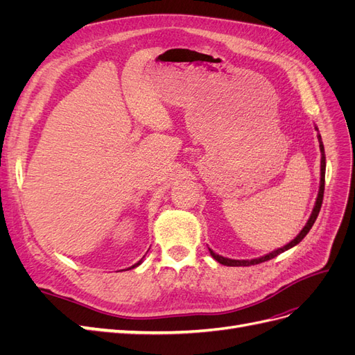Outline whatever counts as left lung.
Instances as JSON below:
<instances>
[{
  "label": "left lung",
  "mask_w": 355,
  "mask_h": 355,
  "mask_svg": "<svg viewBox=\"0 0 355 355\" xmlns=\"http://www.w3.org/2000/svg\"><path fill=\"white\" fill-rule=\"evenodd\" d=\"M315 130H318V128L315 127ZM317 137H318V142H320V153H321V178H320V189H318V196H317V201H315V206H314V209H313V213H311V216H309V219H308V222H306V225L305 227L302 228V231H300L296 237L290 241L288 244H286L284 247H282V249H277V250H274V252H271V253H268V254H265V256H262V257H256V259H252V261H235V259H228V257H223V256H220V254H216L214 253L211 249H209L210 250V254L213 256V259L214 261H218L219 263H222V265H227V266H250V265H256V263H261V262H265V261H270V259H272V257H275V256H278L280 253H283V252H286V250H288V249H292V247H295L296 244H299L300 241H302L304 239H305V235L309 232V230L313 228V225H314V222H315V219H317V216H318V213H320V209H321V204H323V196H324V176H326V155H324V145H323V142H321V136H320V133L317 135Z\"/></svg>",
  "instance_id": "8db88e82"
}]
</instances>
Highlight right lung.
Wrapping results in <instances>:
<instances>
[{"label": "right lung", "instance_id": "add662e5", "mask_svg": "<svg viewBox=\"0 0 355 355\" xmlns=\"http://www.w3.org/2000/svg\"><path fill=\"white\" fill-rule=\"evenodd\" d=\"M144 257H145V256H144ZM141 262H142V259H141V261H139V262H137V263H135V265H133V266H132V268H136V266H137V265H141Z\"/></svg>", "mask_w": 355, "mask_h": 355}]
</instances>
